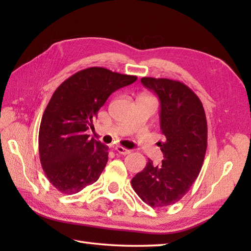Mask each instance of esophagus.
<instances>
[{"label":"esophagus","mask_w":251,"mask_h":251,"mask_svg":"<svg viewBox=\"0 0 251 251\" xmlns=\"http://www.w3.org/2000/svg\"><path fill=\"white\" fill-rule=\"evenodd\" d=\"M115 151L119 152L120 154H123V155H126V154H129V153H130V150H127V149L123 148V147H121V146L115 147Z\"/></svg>","instance_id":"esophagus-1"}]
</instances>
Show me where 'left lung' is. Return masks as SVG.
I'll list each match as a JSON object with an SVG mask.
<instances>
[{
	"mask_svg": "<svg viewBox=\"0 0 251 251\" xmlns=\"http://www.w3.org/2000/svg\"><path fill=\"white\" fill-rule=\"evenodd\" d=\"M143 86L158 97L161 130L157 142L164 154L162 164L147 166L131 179L132 189L152 207L179 201L199 177L207 149V121L201 101L179 81L142 77Z\"/></svg>",
	"mask_w": 251,
	"mask_h": 251,
	"instance_id": "8db88e82",
	"label": "left lung"
}]
</instances>
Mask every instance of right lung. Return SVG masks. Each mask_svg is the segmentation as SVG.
Masks as SVG:
<instances>
[{"mask_svg":"<svg viewBox=\"0 0 251 251\" xmlns=\"http://www.w3.org/2000/svg\"><path fill=\"white\" fill-rule=\"evenodd\" d=\"M137 76L92 67L67 78L47 104L39 132L40 159L50 182L63 194H75L100 177L108 147L89 138L93 121L112 93Z\"/></svg>","mask_w":251,"mask_h":251,"instance_id":"obj_1","label":"right lung"}]
</instances>
